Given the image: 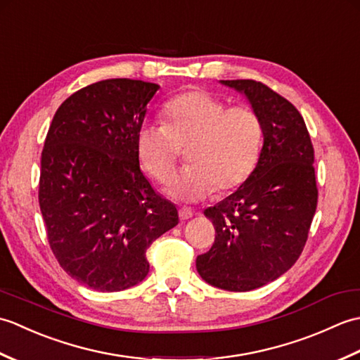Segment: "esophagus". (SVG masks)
<instances>
[{
	"mask_svg": "<svg viewBox=\"0 0 360 360\" xmlns=\"http://www.w3.org/2000/svg\"><path fill=\"white\" fill-rule=\"evenodd\" d=\"M195 215V212L190 209V207H181L179 209V217H181V219H188V218H192Z\"/></svg>",
	"mask_w": 360,
	"mask_h": 360,
	"instance_id": "34e87169",
	"label": "esophagus"
}]
</instances>
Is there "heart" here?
<instances>
[{
    "instance_id": "b5f03b06",
    "label": "heart",
    "mask_w": 360,
    "mask_h": 360,
    "mask_svg": "<svg viewBox=\"0 0 360 360\" xmlns=\"http://www.w3.org/2000/svg\"><path fill=\"white\" fill-rule=\"evenodd\" d=\"M164 124L142 125L136 148L153 178L168 181L176 170L181 148L190 167L174 176L167 192L179 201H198L218 190L238 188L255 170L262 150V122L246 105L226 108L207 91L178 96L165 106Z\"/></svg>"
}]
</instances>
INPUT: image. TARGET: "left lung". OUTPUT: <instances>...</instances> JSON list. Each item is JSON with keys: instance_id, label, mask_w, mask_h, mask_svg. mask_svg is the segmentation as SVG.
Returning a JSON list of instances; mask_svg holds the SVG:
<instances>
[{"instance_id": "left-lung-1", "label": "left lung", "mask_w": 360, "mask_h": 360, "mask_svg": "<svg viewBox=\"0 0 360 360\" xmlns=\"http://www.w3.org/2000/svg\"><path fill=\"white\" fill-rule=\"evenodd\" d=\"M238 91L262 122L255 170L223 201L204 210L215 243L196 258L209 285L244 292L277 280L300 257L317 207L314 148L295 106L255 80H219Z\"/></svg>"}]
</instances>
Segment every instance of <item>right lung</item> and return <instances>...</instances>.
<instances>
[{"mask_svg": "<svg viewBox=\"0 0 360 360\" xmlns=\"http://www.w3.org/2000/svg\"><path fill=\"white\" fill-rule=\"evenodd\" d=\"M160 86L108 79L60 105L41 153L40 210L68 275L102 292L141 283L145 252L178 224V210L141 170L136 139Z\"/></svg>", "mask_w": 360, "mask_h": 360, "instance_id": "1", "label": "right lung"}]
</instances>
